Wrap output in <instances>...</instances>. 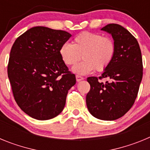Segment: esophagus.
Listing matches in <instances>:
<instances>
[{"instance_id": "esophagus-1", "label": "esophagus", "mask_w": 150, "mask_h": 150, "mask_svg": "<svg viewBox=\"0 0 150 150\" xmlns=\"http://www.w3.org/2000/svg\"><path fill=\"white\" fill-rule=\"evenodd\" d=\"M76 81L79 82V81H81V80H83V79H84V78H83V76H79V75H76Z\"/></svg>"}]
</instances>
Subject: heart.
<instances>
[{
	"mask_svg": "<svg viewBox=\"0 0 150 150\" xmlns=\"http://www.w3.org/2000/svg\"><path fill=\"white\" fill-rule=\"evenodd\" d=\"M116 45L110 38L101 34L84 31L74 40V44L64 43L59 49V54L63 62L67 66H73L80 59L83 61L73 68L75 74L85 75L96 70H105L114 58Z\"/></svg>",
	"mask_w": 150,
	"mask_h": 150,
	"instance_id": "obj_1",
	"label": "heart"
}]
</instances>
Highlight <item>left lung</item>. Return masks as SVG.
I'll return each mask as SVG.
<instances>
[{
	"label": "left lung",
	"instance_id": "1",
	"mask_svg": "<svg viewBox=\"0 0 150 150\" xmlns=\"http://www.w3.org/2000/svg\"><path fill=\"white\" fill-rule=\"evenodd\" d=\"M101 30L112 35L116 53L101 76L87 78L91 88L86 105L94 117L112 121L124 116L134 103L143 77L142 55L136 38L122 26L109 24ZM103 78L110 81L99 82Z\"/></svg>",
	"mask_w": 150,
	"mask_h": 150
}]
</instances>
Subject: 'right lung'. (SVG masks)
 Wrapping results in <instances>:
<instances>
[{"label":"right lung","mask_w":150,"mask_h":150,"mask_svg":"<svg viewBox=\"0 0 150 150\" xmlns=\"http://www.w3.org/2000/svg\"><path fill=\"white\" fill-rule=\"evenodd\" d=\"M71 37L67 31L37 26L13 43L7 67L13 96L30 117L47 120L60 114L75 75L62 60L59 49Z\"/></svg>","instance_id":"add662e5"}]
</instances>
